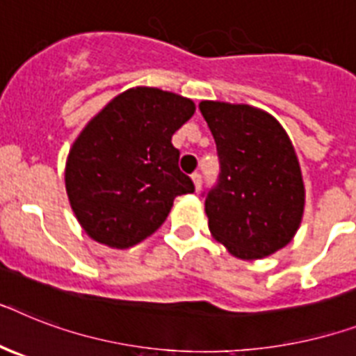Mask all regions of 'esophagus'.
I'll use <instances>...</instances> for the list:
<instances>
[{"label":"esophagus","instance_id":"esophagus-1","mask_svg":"<svg viewBox=\"0 0 356 356\" xmlns=\"http://www.w3.org/2000/svg\"><path fill=\"white\" fill-rule=\"evenodd\" d=\"M192 181H193V186H195V190H201V184H203V175H201V173L199 172H195V173H192Z\"/></svg>","mask_w":356,"mask_h":356}]
</instances>
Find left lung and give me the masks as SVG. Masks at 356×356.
I'll list each match as a JSON object with an SVG mask.
<instances>
[{
  "mask_svg": "<svg viewBox=\"0 0 356 356\" xmlns=\"http://www.w3.org/2000/svg\"><path fill=\"white\" fill-rule=\"evenodd\" d=\"M218 146V184L207 193L208 228L239 259L283 248L302 223L305 188L291 138L268 113L247 104H199Z\"/></svg>",
  "mask_w": 356,
  "mask_h": 356,
  "instance_id": "left-lung-1",
  "label": "left lung"
}]
</instances>
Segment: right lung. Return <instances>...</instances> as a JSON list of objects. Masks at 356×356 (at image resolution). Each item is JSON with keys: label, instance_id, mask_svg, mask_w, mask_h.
Masks as SVG:
<instances>
[{"label": "right lung", "instance_id": "add662e5", "mask_svg": "<svg viewBox=\"0 0 356 356\" xmlns=\"http://www.w3.org/2000/svg\"><path fill=\"white\" fill-rule=\"evenodd\" d=\"M193 113L190 98L131 88L80 131L65 164V190L95 241L111 248L140 243L166 221L173 199L195 190L172 144Z\"/></svg>", "mask_w": 356, "mask_h": 356}]
</instances>
